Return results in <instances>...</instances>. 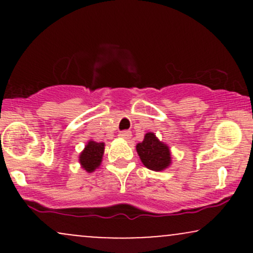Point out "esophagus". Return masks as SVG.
I'll return each instance as SVG.
<instances>
[{
	"label": "esophagus",
	"instance_id": "obj_1",
	"mask_svg": "<svg viewBox=\"0 0 253 253\" xmlns=\"http://www.w3.org/2000/svg\"><path fill=\"white\" fill-rule=\"evenodd\" d=\"M119 136L123 139H129L130 136H132V133H130L129 130H123V132L119 133Z\"/></svg>",
	"mask_w": 253,
	"mask_h": 253
}]
</instances>
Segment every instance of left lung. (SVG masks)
Segmentation results:
<instances>
[{
	"label": "left lung",
	"instance_id": "left-lung-1",
	"mask_svg": "<svg viewBox=\"0 0 253 253\" xmlns=\"http://www.w3.org/2000/svg\"><path fill=\"white\" fill-rule=\"evenodd\" d=\"M136 152L147 169L163 171L171 164V152L167 144L162 143L155 133L149 132L141 143L136 144Z\"/></svg>",
	"mask_w": 253,
	"mask_h": 253
}]
</instances>
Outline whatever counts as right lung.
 <instances>
[{"instance_id": "right-lung-1", "label": "right lung", "mask_w": 253, "mask_h": 253, "mask_svg": "<svg viewBox=\"0 0 253 253\" xmlns=\"http://www.w3.org/2000/svg\"><path fill=\"white\" fill-rule=\"evenodd\" d=\"M104 152V143L89 140L80 155V163L88 172H92L100 167Z\"/></svg>"}]
</instances>
